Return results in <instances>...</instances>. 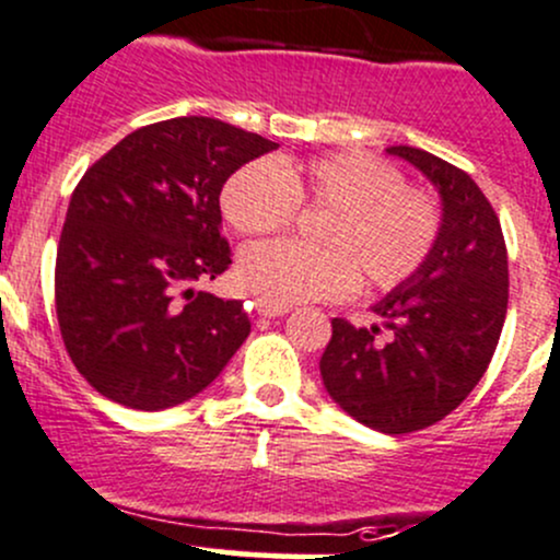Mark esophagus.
<instances>
[{
	"mask_svg": "<svg viewBox=\"0 0 560 560\" xmlns=\"http://www.w3.org/2000/svg\"><path fill=\"white\" fill-rule=\"evenodd\" d=\"M258 313H261L264 318H280V315L291 313V307H285V304H272L267 302V299H258Z\"/></svg>",
	"mask_w": 560,
	"mask_h": 560,
	"instance_id": "1",
	"label": "esophagus"
}]
</instances>
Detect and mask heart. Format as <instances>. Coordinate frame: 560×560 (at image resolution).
<instances>
[{
  "instance_id": "heart-1",
  "label": "heart",
  "mask_w": 560,
  "mask_h": 560,
  "mask_svg": "<svg viewBox=\"0 0 560 560\" xmlns=\"http://www.w3.org/2000/svg\"><path fill=\"white\" fill-rule=\"evenodd\" d=\"M296 207H323L315 242H264L242 250L237 280L272 304L331 302L355 291H390L434 253L442 210L429 191L409 188L388 161L366 153L315 159H256L240 166L221 191L229 226L245 237L291 226Z\"/></svg>"
}]
</instances>
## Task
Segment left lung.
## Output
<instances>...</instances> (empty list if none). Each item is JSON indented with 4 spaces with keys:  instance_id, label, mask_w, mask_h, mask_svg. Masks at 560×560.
I'll return each instance as SVG.
<instances>
[{
    "instance_id": "1",
    "label": "left lung",
    "mask_w": 560,
    "mask_h": 560,
    "mask_svg": "<svg viewBox=\"0 0 560 560\" xmlns=\"http://www.w3.org/2000/svg\"><path fill=\"white\" fill-rule=\"evenodd\" d=\"M390 155L423 172L442 199V232L429 261L374 304L380 326L331 320L320 355L328 396L383 434H409L451 415L486 374L510 296L506 245L491 201L458 166L420 148Z\"/></svg>"
}]
</instances>
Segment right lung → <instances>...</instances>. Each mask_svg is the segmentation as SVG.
<instances>
[{"label": "right lung", "instance_id": "right-lung-1", "mask_svg": "<svg viewBox=\"0 0 560 560\" xmlns=\"http://www.w3.org/2000/svg\"><path fill=\"white\" fill-rule=\"evenodd\" d=\"M275 148L188 115L131 131L78 183L56 253V315L72 364L109 401L183 405L247 339L242 302L194 285L232 264L223 183Z\"/></svg>", "mask_w": 560, "mask_h": 560}]
</instances>
